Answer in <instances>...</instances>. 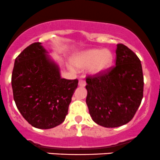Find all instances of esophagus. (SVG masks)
I'll return each mask as SVG.
<instances>
[{
	"label": "esophagus",
	"instance_id": "1",
	"mask_svg": "<svg viewBox=\"0 0 160 160\" xmlns=\"http://www.w3.org/2000/svg\"><path fill=\"white\" fill-rule=\"evenodd\" d=\"M85 85H86V83H85V82L83 79H80L78 81V85H79V86L84 87L85 86Z\"/></svg>",
	"mask_w": 160,
	"mask_h": 160
}]
</instances>
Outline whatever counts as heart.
Listing matches in <instances>:
<instances>
[{"mask_svg":"<svg viewBox=\"0 0 160 160\" xmlns=\"http://www.w3.org/2000/svg\"><path fill=\"white\" fill-rule=\"evenodd\" d=\"M113 53L107 49H91L82 51L72 58V64L78 68H87L88 74L99 75L111 66Z\"/></svg>","mask_w":160,"mask_h":160,"instance_id":"b5f03b06","label":"heart"}]
</instances>
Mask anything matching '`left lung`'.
<instances>
[{
    "instance_id": "8db88e82",
    "label": "left lung",
    "mask_w": 160,
    "mask_h": 160,
    "mask_svg": "<svg viewBox=\"0 0 160 160\" xmlns=\"http://www.w3.org/2000/svg\"><path fill=\"white\" fill-rule=\"evenodd\" d=\"M86 104L93 121L117 128L132 120L143 98L141 61L122 43L117 45L115 66L86 78Z\"/></svg>"
}]
</instances>
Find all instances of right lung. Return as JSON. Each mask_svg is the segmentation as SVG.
<instances>
[{
  "instance_id": "right-lung-1",
  "label": "right lung",
  "mask_w": 160,
  "mask_h": 160,
  "mask_svg": "<svg viewBox=\"0 0 160 160\" xmlns=\"http://www.w3.org/2000/svg\"><path fill=\"white\" fill-rule=\"evenodd\" d=\"M47 53L41 42L32 43L15 58L12 75L17 108L28 124L40 129L64 122L78 82L61 78Z\"/></svg>"
}]
</instances>
